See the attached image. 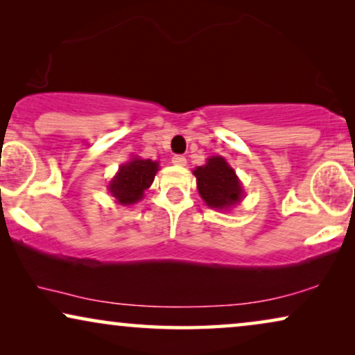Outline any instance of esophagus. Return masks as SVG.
Wrapping results in <instances>:
<instances>
[{"label": "esophagus", "instance_id": "esophagus-1", "mask_svg": "<svg viewBox=\"0 0 355 355\" xmlns=\"http://www.w3.org/2000/svg\"><path fill=\"white\" fill-rule=\"evenodd\" d=\"M171 163L176 164V166H186L187 159H186V157H182V155H174V157L171 158Z\"/></svg>", "mask_w": 355, "mask_h": 355}]
</instances>
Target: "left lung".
<instances>
[{"label":"left lung","mask_w":355,"mask_h":355,"mask_svg":"<svg viewBox=\"0 0 355 355\" xmlns=\"http://www.w3.org/2000/svg\"><path fill=\"white\" fill-rule=\"evenodd\" d=\"M193 176L197 178L198 193L210 208L226 211L244 197L236 171L220 155L210 157L203 166L193 169Z\"/></svg>","instance_id":"1"}]
</instances>
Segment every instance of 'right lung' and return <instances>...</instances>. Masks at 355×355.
Listing matches in <instances>:
<instances>
[{"instance_id":"1","label":"right lung","mask_w":355,"mask_h":355,"mask_svg":"<svg viewBox=\"0 0 355 355\" xmlns=\"http://www.w3.org/2000/svg\"><path fill=\"white\" fill-rule=\"evenodd\" d=\"M158 168V162L135 157L121 164L119 171L111 179L108 191L121 205L137 203L144 198V192L152 186Z\"/></svg>"}]
</instances>
